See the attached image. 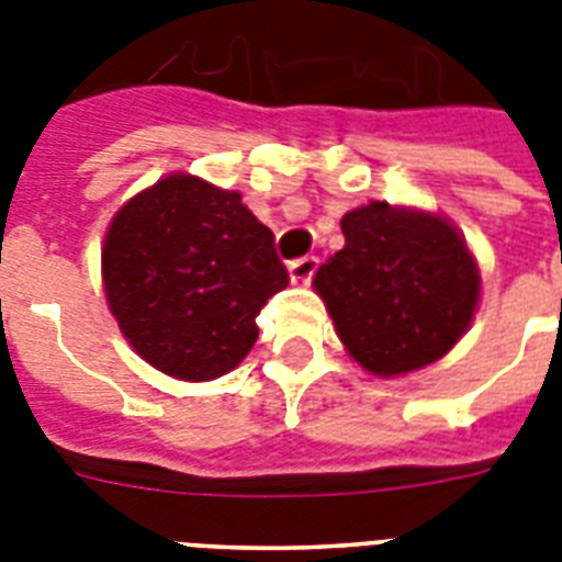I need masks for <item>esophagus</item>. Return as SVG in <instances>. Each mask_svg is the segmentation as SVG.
<instances>
[{
    "label": "esophagus",
    "mask_w": 562,
    "mask_h": 562,
    "mask_svg": "<svg viewBox=\"0 0 562 562\" xmlns=\"http://www.w3.org/2000/svg\"><path fill=\"white\" fill-rule=\"evenodd\" d=\"M315 268H317V256H300V259H294V262L289 265L291 282L308 285V280L315 277Z\"/></svg>",
    "instance_id": "obj_1"
}]
</instances>
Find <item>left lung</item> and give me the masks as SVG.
<instances>
[{"label":"left lung","instance_id":"left-lung-1","mask_svg":"<svg viewBox=\"0 0 562 562\" xmlns=\"http://www.w3.org/2000/svg\"><path fill=\"white\" fill-rule=\"evenodd\" d=\"M341 229L315 289L352 359L400 375L452 350L479 306V268L458 229L382 201L347 212Z\"/></svg>","mask_w":562,"mask_h":562}]
</instances>
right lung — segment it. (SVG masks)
Wrapping results in <instances>:
<instances>
[{
    "label": "right lung",
    "mask_w": 562,
    "mask_h": 562,
    "mask_svg": "<svg viewBox=\"0 0 562 562\" xmlns=\"http://www.w3.org/2000/svg\"><path fill=\"white\" fill-rule=\"evenodd\" d=\"M101 265L131 347L187 382L236 368L259 338L256 315L289 285L273 233L241 194L189 175L154 183L116 212Z\"/></svg>",
    "instance_id": "1"
}]
</instances>
